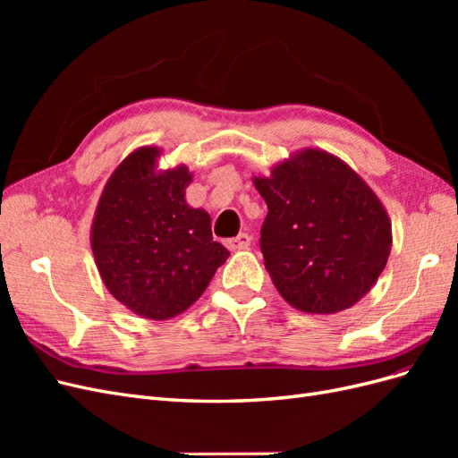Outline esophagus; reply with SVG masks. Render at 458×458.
Returning <instances> with one entry per match:
<instances>
[{"label":"esophagus","mask_w":458,"mask_h":458,"mask_svg":"<svg viewBox=\"0 0 458 458\" xmlns=\"http://www.w3.org/2000/svg\"><path fill=\"white\" fill-rule=\"evenodd\" d=\"M250 241H252L250 234H248V233H239L237 237L227 239L225 244H227L229 250H244V248L250 246Z\"/></svg>","instance_id":"obj_1"}]
</instances>
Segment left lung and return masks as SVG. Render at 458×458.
<instances>
[{
	"mask_svg": "<svg viewBox=\"0 0 458 458\" xmlns=\"http://www.w3.org/2000/svg\"><path fill=\"white\" fill-rule=\"evenodd\" d=\"M252 183L269 208L259 246L279 294L315 315L355 306L392 252V221L377 192L344 160L313 147Z\"/></svg>",
	"mask_w": 458,
	"mask_h": 458,
	"instance_id": "1",
	"label": "left lung"
}]
</instances>
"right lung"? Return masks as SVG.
Listing matches in <instances>:
<instances>
[{
    "mask_svg": "<svg viewBox=\"0 0 458 458\" xmlns=\"http://www.w3.org/2000/svg\"><path fill=\"white\" fill-rule=\"evenodd\" d=\"M160 147H140L108 177L95 208L91 250L106 290L130 311L165 321L189 310L229 250L212 219L185 200V164L158 170Z\"/></svg>",
    "mask_w": 458,
    "mask_h": 458,
    "instance_id": "add662e5",
    "label": "right lung"
}]
</instances>
